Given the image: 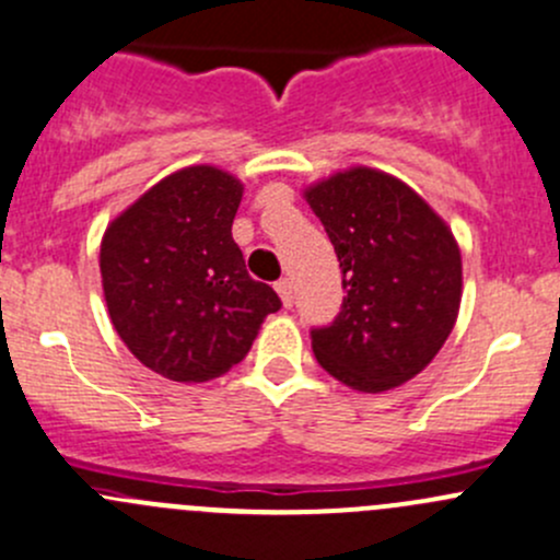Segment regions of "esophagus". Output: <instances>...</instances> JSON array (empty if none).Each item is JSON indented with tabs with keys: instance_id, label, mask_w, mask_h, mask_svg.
Returning <instances> with one entry per match:
<instances>
[{
	"instance_id": "1",
	"label": "esophagus",
	"mask_w": 560,
	"mask_h": 560,
	"mask_svg": "<svg viewBox=\"0 0 560 560\" xmlns=\"http://www.w3.org/2000/svg\"><path fill=\"white\" fill-rule=\"evenodd\" d=\"M278 293H280V299H282V304H285V307H291L293 304V291H291V280L288 278H282V280H278Z\"/></svg>"
}]
</instances>
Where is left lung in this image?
I'll list each match as a JSON object with an SVG mask.
<instances>
[{
  "mask_svg": "<svg viewBox=\"0 0 560 560\" xmlns=\"http://www.w3.org/2000/svg\"><path fill=\"white\" fill-rule=\"evenodd\" d=\"M342 272V307L310 331L320 368L359 392L422 373L450 337L463 293L450 225L384 171H340L304 190Z\"/></svg>",
  "mask_w": 560,
  "mask_h": 560,
  "instance_id": "1",
  "label": "left lung"
}]
</instances>
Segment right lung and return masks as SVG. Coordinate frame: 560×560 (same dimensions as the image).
I'll return each mask as SVG.
<instances>
[{
	"mask_svg": "<svg viewBox=\"0 0 560 560\" xmlns=\"http://www.w3.org/2000/svg\"><path fill=\"white\" fill-rule=\"evenodd\" d=\"M242 182L214 165L160 179L105 229L100 275L110 324L163 378L198 384L250 351L280 296L247 275L231 236Z\"/></svg>",
	"mask_w": 560,
	"mask_h": 560,
	"instance_id": "add662e5",
	"label": "right lung"
}]
</instances>
